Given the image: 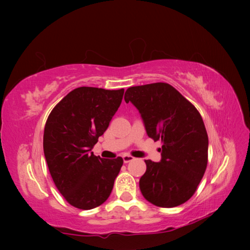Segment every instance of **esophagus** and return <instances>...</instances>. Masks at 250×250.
Listing matches in <instances>:
<instances>
[{
	"instance_id": "1",
	"label": "esophagus",
	"mask_w": 250,
	"mask_h": 250,
	"mask_svg": "<svg viewBox=\"0 0 250 250\" xmlns=\"http://www.w3.org/2000/svg\"><path fill=\"white\" fill-rule=\"evenodd\" d=\"M122 159H124V162L125 163H128L130 161H133L134 160V157H132L130 155H124V156H122Z\"/></svg>"
}]
</instances>
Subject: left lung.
<instances>
[{
    "instance_id": "obj_1",
    "label": "left lung",
    "mask_w": 250,
    "mask_h": 250,
    "mask_svg": "<svg viewBox=\"0 0 250 250\" xmlns=\"http://www.w3.org/2000/svg\"><path fill=\"white\" fill-rule=\"evenodd\" d=\"M125 101L139 109L147 135L162 142L160 162L145 160L143 196L167 208L187 202L203 178L208 156V136L198 109L166 83L130 87Z\"/></svg>"
}]
</instances>
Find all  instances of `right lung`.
Masks as SVG:
<instances>
[{
    "label": "right lung",
    "instance_id": "right-lung-1",
    "mask_svg": "<svg viewBox=\"0 0 250 250\" xmlns=\"http://www.w3.org/2000/svg\"><path fill=\"white\" fill-rule=\"evenodd\" d=\"M124 89L79 87L51 110L44 130V155L52 180L64 199L79 209H92L108 199L124 164L91 151L108 128Z\"/></svg>",
    "mask_w": 250,
    "mask_h": 250
}]
</instances>
